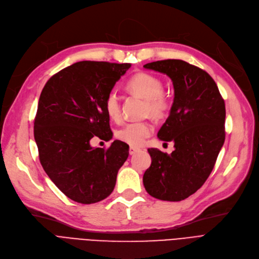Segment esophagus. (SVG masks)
<instances>
[{
	"label": "esophagus",
	"instance_id": "1",
	"mask_svg": "<svg viewBox=\"0 0 259 259\" xmlns=\"http://www.w3.org/2000/svg\"><path fill=\"white\" fill-rule=\"evenodd\" d=\"M139 151V149L135 148V147H130V154L131 155H134L135 153H137Z\"/></svg>",
	"mask_w": 259,
	"mask_h": 259
}]
</instances>
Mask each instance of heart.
<instances>
[{"label": "heart", "mask_w": 259, "mask_h": 259, "mask_svg": "<svg viewBox=\"0 0 259 259\" xmlns=\"http://www.w3.org/2000/svg\"><path fill=\"white\" fill-rule=\"evenodd\" d=\"M126 87L134 95L146 100L144 110L147 113H150L152 117L156 119L167 116L171 108V102L163 94V84L157 76L146 73V72H140L127 80ZM105 109L111 119H120V99L116 91H110L107 94L105 98ZM152 132L153 127L148 121L130 122L116 133V136L119 140L132 147H140Z\"/></svg>", "instance_id": "b5f03b06"}]
</instances>
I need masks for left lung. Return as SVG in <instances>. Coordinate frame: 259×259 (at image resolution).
<instances>
[{
	"label": "left lung",
	"instance_id": "1",
	"mask_svg": "<svg viewBox=\"0 0 259 259\" xmlns=\"http://www.w3.org/2000/svg\"><path fill=\"white\" fill-rule=\"evenodd\" d=\"M146 69L167 74L174 88L170 115L157 137L173 141L171 154L149 149L152 162L143 174L148 193L179 202L208 179L225 140V104L207 72L181 59L153 61Z\"/></svg>",
	"mask_w": 259,
	"mask_h": 259
}]
</instances>
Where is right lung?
<instances>
[{"instance_id":"add662e5","label":"right lung","mask_w":259,"mask_h":259,"mask_svg":"<svg viewBox=\"0 0 259 259\" xmlns=\"http://www.w3.org/2000/svg\"><path fill=\"white\" fill-rule=\"evenodd\" d=\"M131 64L78 61L52 76L38 102L34 137L48 177L69 199L92 204L106 199L128 157V146L115 140L92 148L94 137L110 140L105 98Z\"/></svg>"}]
</instances>
